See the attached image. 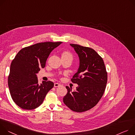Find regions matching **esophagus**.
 I'll list each match as a JSON object with an SVG mask.
<instances>
[{
	"label": "esophagus",
	"mask_w": 135,
	"mask_h": 135,
	"mask_svg": "<svg viewBox=\"0 0 135 135\" xmlns=\"http://www.w3.org/2000/svg\"><path fill=\"white\" fill-rule=\"evenodd\" d=\"M61 86V84H59V83H55V84H54V87H59V86Z\"/></svg>",
	"instance_id": "obj_1"
}]
</instances>
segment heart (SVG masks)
I'll return each mask as SVG.
<instances>
[{
    "instance_id": "b5f03b06",
    "label": "heart",
    "mask_w": 135,
    "mask_h": 135,
    "mask_svg": "<svg viewBox=\"0 0 135 135\" xmlns=\"http://www.w3.org/2000/svg\"><path fill=\"white\" fill-rule=\"evenodd\" d=\"M62 58H69L72 60L73 55L69 51H64L62 54Z\"/></svg>"
}]
</instances>
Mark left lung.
I'll list each match as a JSON object with an SVG mask.
<instances>
[{"label":"left lung","mask_w":135,"mask_h":135,"mask_svg":"<svg viewBox=\"0 0 135 135\" xmlns=\"http://www.w3.org/2000/svg\"><path fill=\"white\" fill-rule=\"evenodd\" d=\"M79 58V67L71 81L78 85L63 98L65 105L72 111L81 113L94 107L102 98L107 82V72L101 57L93 49L70 44Z\"/></svg>","instance_id":"left-lung-1"}]
</instances>
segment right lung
<instances>
[{
	"label": "right lung",
	"mask_w": 135,
	"mask_h": 135,
	"mask_svg": "<svg viewBox=\"0 0 135 135\" xmlns=\"http://www.w3.org/2000/svg\"><path fill=\"white\" fill-rule=\"evenodd\" d=\"M62 42H46L22 48L12 61L8 78L13 101L21 108L34 109L42 103L54 84L50 81L38 83L36 74L44 68L51 52Z\"/></svg>",
	"instance_id": "obj_1"
}]
</instances>
